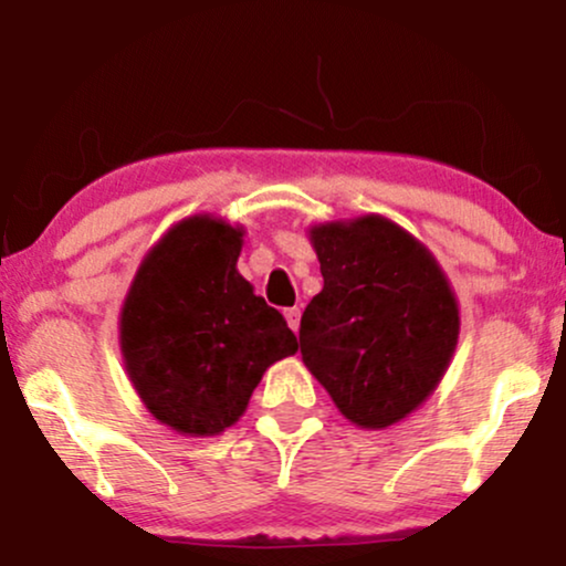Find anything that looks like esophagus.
<instances>
[{
  "label": "esophagus",
  "mask_w": 566,
  "mask_h": 566,
  "mask_svg": "<svg viewBox=\"0 0 566 566\" xmlns=\"http://www.w3.org/2000/svg\"><path fill=\"white\" fill-rule=\"evenodd\" d=\"M284 319H287L292 333H297V329H301V308H297V305H292V308L284 311Z\"/></svg>",
  "instance_id": "obj_1"
}]
</instances>
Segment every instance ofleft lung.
<instances>
[{"label":"left lung","mask_w":566,"mask_h":566,"mask_svg":"<svg viewBox=\"0 0 566 566\" xmlns=\"http://www.w3.org/2000/svg\"><path fill=\"white\" fill-rule=\"evenodd\" d=\"M308 233L324 287L303 311V365L354 426L399 423L437 391L458 346L450 282L412 233L382 216Z\"/></svg>","instance_id":"obj_1"}]
</instances>
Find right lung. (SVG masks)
Instances as JSON below:
<instances>
[{
  "instance_id": "add662e5",
  "label": "right lung",
  "mask_w": 566,
  "mask_h": 566,
  "mask_svg": "<svg viewBox=\"0 0 566 566\" xmlns=\"http://www.w3.org/2000/svg\"><path fill=\"white\" fill-rule=\"evenodd\" d=\"M242 237L220 218L180 220L143 258L122 305L129 380L186 437L237 423L265 369L297 350L284 316L237 271Z\"/></svg>"
}]
</instances>
